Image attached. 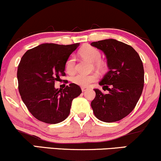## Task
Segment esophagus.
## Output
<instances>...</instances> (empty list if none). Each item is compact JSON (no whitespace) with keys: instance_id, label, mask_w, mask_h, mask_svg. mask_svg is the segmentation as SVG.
I'll list each match as a JSON object with an SVG mask.
<instances>
[{"instance_id":"esophagus-1","label":"esophagus","mask_w":161,"mask_h":161,"mask_svg":"<svg viewBox=\"0 0 161 161\" xmlns=\"http://www.w3.org/2000/svg\"><path fill=\"white\" fill-rule=\"evenodd\" d=\"M88 89V87H86V86H82L81 87V90L83 92H85L86 90H87Z\"/></svg>"}]
</instances>
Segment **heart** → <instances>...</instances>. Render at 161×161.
Here are the masks:
<instances>
[{
    "mask_svg": "<svg viewBox=\"0 0 161 161\" xmlns=\"http://www.w3.org/2000/svg\"><path fill=\"white\" fill-rule=\"evenodd\" d=\"M80 55L83 58H86L91 61L94 62V65L97 69L104 71L106 69V64L102 60L101 53L98 49L92 47V46H86L80 50ZM65 71L68 74L72 75L75 71V58L74 55H70L65 62L64 65ZM97 79V75L95 73L91 74H75L71 78V80L73 83L79 85L80 86H88Z\"/></svg>",
    "mask_w": 161,
    "mask_h": 161,
    "instance_id": "heart-1",
    "label": "heart"
}]
</instances>
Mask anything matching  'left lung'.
<instances>
[{"label":"left lung","mask_w":161,"mask_h":161,"mask_svg":"<svg viewBox=\"0 0 161 161\" xmlns=\"http://www.w3.org/2000/svg\"><path fill=\"white\" fill-rule=\"evenodd\" d=\"M91 45L103 52L109 69L99 83L108 92L94 89L96 95L91 106L101 121H118L131 113L139 101L144 83L143 63L131 46L114 39L92 42Z\"/></svg>","instance_id":"left-lung-1"}]
</instances>
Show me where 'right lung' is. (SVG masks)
<instances>
[{
    "mask_svg": "<svg viewBox=\"0 0 161 161\" xmlns=\"http://www.w3.org/2000/svg\"><path fill=\"white\" fill-rule=\"evenodd\" d=\"M78 46L43 43L29 49L20 60L17 72L18 90L29 111L40 121L62 122L69 114L73 99L82 92L75 83L55 88V82L66 75V59Z\"/></svg>",
    "mask_w": 161,
    "mask_h": 161,
    "instance_id": "add662e5",
    "label": "right lung"
}]
</instances>
